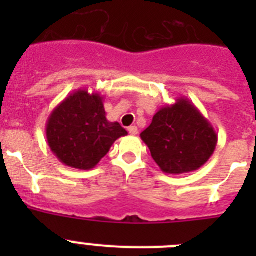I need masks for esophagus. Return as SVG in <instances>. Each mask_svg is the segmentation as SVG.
I'll return each instance as SVG.
<instances>
[{
    "mask_svg": "<svg viewBox=\"0 0 256 256\" xmlns=\"http://www.w3.org/2000/svg\"><path fill=\"white\" fill-rule=\"evenodd\" d=\"M128 132H130V134L136 136L137 133H138V128H137L136 126H130V128H128Z\"/></svg>",
    "mask_w": 256,
    "mask_h": 256,
    "instance_id": "esophagus-1",
    "label": "esophagus"
}]
</instances>
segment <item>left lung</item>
<instances>
[{
  "label": "left lung",
  "mask_w": 256,
  "mask_h": 256,
  "mask_svg": "<svg viewBox=\"0 0 256 256\" xmlns=\"http://www.w3.org/2000/svg\"><path fill=\"white\" fill-rule=\"evenodd\" d=\"M141 138L164 173L183 174L198 170L210 159L218 134L188 98L180 97L154 115Z\"/></svg>",
  "instance_id": "8db88e82"
}]
</instances>
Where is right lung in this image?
<instances>
[{
	"label": "right lung",
	"instance_id": "obj_1",
	"mask_svg": "<svg viewBox=\"0 0 256 256\" xmlns=\"http://www.w3.org/2000/svg\"><path fill=\"white\" fill-rule=\"evenodd\" d=\"M128 134L118 122L106 119L104 97L78 90L58 104L47 119L51 151L70 168L90 170L101 162L115 141Z\"/></svg>",
	"mask_w": 256,
	"mask_h": 256
}]
</instances>
